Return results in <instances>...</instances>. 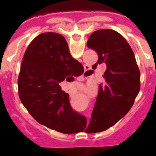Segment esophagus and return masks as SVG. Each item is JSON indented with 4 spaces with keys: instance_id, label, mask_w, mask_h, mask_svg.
I'll return each instance as SVG.
<instances>
[{
    "instance_id": "esophagus-1",
    "label": "esophagus",
    "mask_w": 156,
    "mask_h": 156,
    "mask_svg": "<svg viewBox=\"0 0 156 156\" xmlns=\"http://www.w3.org/2000/svg\"><path fill=\"white\" fill-rule=\"evenodd\" d=\"M84 68L86 71H87V70H88V67H87V66H84Z\"/></svg>"
}]
</instances>
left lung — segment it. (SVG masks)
Masks as SVG:
<instances>
[{"label":"left lung","mask_w":156,"mask_h":156,"mask_svg":"<svg viewBox=\"0 0 156 156\" xmlns=\"http://www.w3.org/2000/svg\"><path fill=\"white\" fill-rule=\"evenodd\" d=\"M87 47L97 51L98 62L105 63L103 77L105 85H99L91 120L85 132L106 130L124 117L133 106L140 88V73L134 51L123 36L115 30L101 29L88 37Z\"/></svg>","instance_id":"left-lung-1"}]
</instances>
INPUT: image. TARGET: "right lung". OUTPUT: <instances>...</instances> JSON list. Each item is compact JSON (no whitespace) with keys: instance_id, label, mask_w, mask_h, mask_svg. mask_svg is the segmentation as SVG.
Returning a JSON list of instances; mask_svg holds the SVG:
<instances>
[{"instance_id":"add662e5","label":"right lung","mask_w":156,"mask_h":156,"mask_svg":"<svg viewBox=\"0 0 156 156\" xmlns=\"http://www.w3.org/2000/svg\"><path fill=\"white\" fill-rule=\"evenodd\" d=\"M83 73L70 54L68 42L56 32L41 33L29 44L18 77V94L29 114L40 124L63 134L83 130L84 116L73 110L61 82Z\"/></svg>"}]
</instances>
